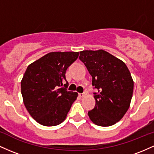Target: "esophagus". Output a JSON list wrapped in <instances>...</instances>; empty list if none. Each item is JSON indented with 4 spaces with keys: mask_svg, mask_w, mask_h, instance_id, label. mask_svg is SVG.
I'll return each instance as SVG.
<instances>
[{
    "mask_svg": "<svg viewBox=\"0 0 154 154\" xmlns=\"http://www.w3.org/2000/svg\"><path fill=\"white\" fill-rule=\"evenodd\" d=\"M85 95V93H79V97H84Z\"/></svg>",
    "mask_w": 154,
    "mask_h": 154,
    "instance_id": "esophagus-1",
    "label": "esophagus"
}]
</instances>
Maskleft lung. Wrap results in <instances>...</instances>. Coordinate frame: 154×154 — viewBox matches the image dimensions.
<instances>
[{
  "label": "left lung",
  "mask_w": 154,
  "mask_h": 154,
  "mask_svg": "<svg viewBox=\"0 0 154 154\" xmlns=\"http://www.w3.org/2000/svg\"><path fill=\"white\" fill-rule=\"evenodd\" d=\"M79 59L93 77L95 106L88 111L93 123L109 127L119 122L130 107L134 82L122 61L103 50L82 51Z\"/></svg>",
  "instance_id": "left-lung-1"
}]
</instances>
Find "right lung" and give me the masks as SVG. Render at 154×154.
Here are the masks:
<instances>
[{
    "mask_svg": "<svg viewBox=\"0 0 154 154\" xmlns=\"http://www.w3.org/2000/svg\"><path fill=\"white\" fill-rule=\"evenodd\" d=\"M78 56L79 52H51L26 68L21 82L23 100L40 125L56 126L66 119L78 94L67 91L65 74Z\"/></svg>",
    "mask_w": 154,
    "mask_h": 154,
    "instance_id": "obj_1",
    "label": "right lung"
}]
</instances>
